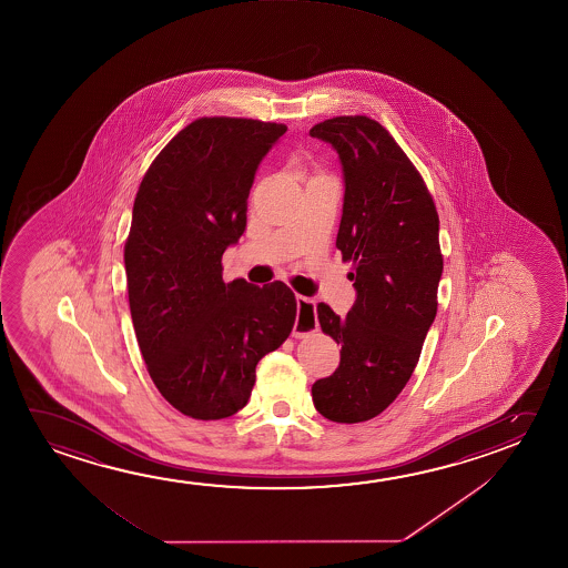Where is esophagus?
I'll return each mask as SVG.
<instances>
[{"label":"esophagus","instance_id":"1","mask_svg":"<svg viewBox=\"0 0 568 568\" xmlns=\"http://www.w3.org/2000/svg\"><path fill=\"white\" fill-rule=\"evenodd\" d=\"M298 316L295 328H293V336H305L311 332L318 331V318H316L315 301L308 297H301L297 295Z\"/></svg>","mask_w":568,"mask_h":568}]
</instances>
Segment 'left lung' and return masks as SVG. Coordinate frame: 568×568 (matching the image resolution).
Wrapping results in <instances>:
<instances>
[{
	"label": "left lung",
	"mask_w": 568,
	"mask_h": 568,
	"mask_svg": "<svg viewBox=\"0 0 568 568\" xmlns=\"http://www.w3.org/2000/svg\"><path fill=\"white\" fill-rule=\"evenodd\" d=\"M344 173L336 247L352 262L356 303L346 316L318 303L324 334L341 344V366L313 385L316 410L334 423H362L387 409L409 382L437 316L443 253L427 184L382 123L338 115L316 123Z\"/></svg>",
	"instance_id": "obj_1"
}]
</instances>
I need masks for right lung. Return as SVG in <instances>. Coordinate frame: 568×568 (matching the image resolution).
Here are the masks:
<instances>
[{
	"instance_id": "1",
	"label": "right lung",
	"mask_w": 568,
	"mask_h": 568,
	"mask_svg": "<svg viewBox=\"0 0 568 568\" xmlns=\"http://www.w3.org/2000/svg\"><path fill=\"white\" fill-rule=\"evenodd\" d=\"M285 131L199 118L151 163L133 202L123 247L131 321L153 384L192 419L244 409L257 362L297 318L285 283L222 280V253L244 234L255 171Z\"/></svg>"
}]
</instances>
